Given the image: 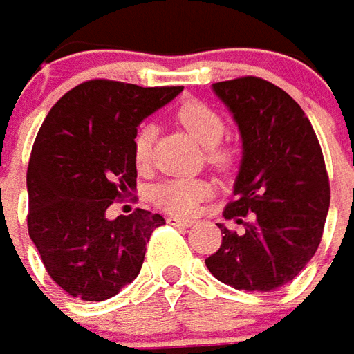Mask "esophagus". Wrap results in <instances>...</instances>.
Wrapping results in <instances>:
<instances>
[{
	"label": "esophagus",
	"instance_id": "34e87169",
	"mask_svg": "<svg viewBox=\"0 0 354 354\" xmlns=\"http://www.w3.org/2000/svg\"><path fill=\"white\" fill-rule=\"evenodd\" d=\"M167 222L169 224H173V226H193L194 224V220L193 218H181V216H169L167 218Z\"/></svg>",
	"mask_w": 354,
	"mask_h": 354
}]
</instances>
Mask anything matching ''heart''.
Segmentation results:
<instances>
[{
    "mask_svg": "<svg viewBox=\"0 0 354 354\" xmlns=\"http://www.w3.org/2000/svg\"><path fill=\"white\" fill-rule=\"evenodd\" d=\"M175 120L185 130H189L198 144L206 148V160L218 169H227L232 165V151L220 142L226 136V122L222 115L206 105L203 101L189 99L175 109ZM153 128L142 127L132 138V158L138 169H146L151 161V144H153ZM212 191L210 183L205 179H167L151 189V203L171 214H191L198 203L206 198Z\"/></svg>",
    "mask_w": 354,
    "mask_h": 354,
    "instance_id": "b5f03b06",
    "label": "heart"
}]
</instances>
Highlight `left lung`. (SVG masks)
<instances>
[{
    "instance_id": "left-lung-1",
    "label": "left lung",
    "mask_w": 354,
    "mask_h": 354,
    "mask_svg": "<svg viewBox=\"0 0 354 354\" xmlns=\"http://www.w3.org/2000/svg\"><path fill=\"white\" fill-rule=\"evenodd\" d=\"M243 140L234 198L224 208L243 232L222 227V245L205 261L220 282L271 292L290 282L315 255L329 210L322 146L302 106L255 75L212 85Z\"/></svg>"
}]
</instances>
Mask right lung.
I'll return each instance as SVG.
<instances>
[{
  "instance_id": "1",
  "label": "right lung",
  "mask_w": 354,
  "mask_h": 354,
  "mask_svg": "<svg viewBox=\"0 0 354 354\" xmlns=\"http://www.w3.org/2000/svg\"><path fill=\"white\" fill-rule=\"evenodd\" d=\"M181 91L89 80L44 118L27 169L28 236L50 279L73 298L101 302L138 277L163 216L136 208L109 220L105 212L136 189V127Z\"/></svg>"
}]
</instances>
